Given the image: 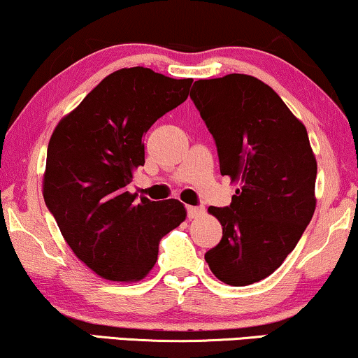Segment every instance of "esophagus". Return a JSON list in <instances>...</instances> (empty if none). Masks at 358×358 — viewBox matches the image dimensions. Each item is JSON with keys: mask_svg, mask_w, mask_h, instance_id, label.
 Returning a JSON list of instances; mask_svg holds the SVG:
<instances>
[{"mask_svg": "<svg viewBox=\"0 0 358 358\" xmlns=\"http://www.w3.org/2000/svg\"><path fill=\"white\" fill-rule=\"evenodd\" d=\"M186 210H188V217L189 219H198V217H201V215L204 214L203 206H188V208H186Z\"/></svg>", "mask_w": 358, "mask_h": 358, "instance_id": "1", "label": "esophagus"}]
</instances>
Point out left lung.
I'll list each match as a JSON object with an SVG mask.
<instances>
[{
    "label": "left lung",
    "mask_w": 358,
    "mask_h": 358,
    "mask_svg": "<svg viewBox=\"0 0 358 358\" xmlns=\"http://www.w3.org/2000/svg\"><path fill=\"white\" fill-rule=\"evenodd\" d=\"M189 97L217 145L220 173L240 183L230 206L208 209L222 240L206 263L225 284H255L284 263L313 217L308 133L268 84L248 74L199 79Z\"/></svg>",
    "instance_id": "8db88e82"
}]
</instances>
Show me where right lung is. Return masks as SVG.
<instances>
[{
	"label": "right lung",
	"mask_w": 358,
	"mask_h": 358,
	"mask_svg": "<svg viewBox=\"0 0 358 358\" xmlns=\"http://www.w3.org/2000/svg\"><path fill=\"white\" fill-rule=\"evenodd\" d=\"M191 83L143 66L118 69L50 138L45 204L73 253L100 278L144 279L162 236L186 219L178 199L138 201L128 185L144 165L143 136L188 99Z\"/></svg>",
	"instance_id": "1"
}]
</instances>
